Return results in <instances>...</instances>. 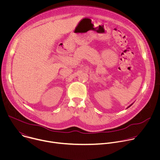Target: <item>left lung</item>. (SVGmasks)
<instances>
[{
  "label": "left lung",
  "mask_w": 160,
  "mask_h": 160,
  "mask_svg": "<svg viewBox=\"0 0 160 160\" xmlns=\"http://www.w3.org/2000/svg\"><path fill=\"white\" fill-rule=\"evenodd\" d=\"M132 104H131V105H130V106H128V108H129V107H130V106H132Z\"/></svg>",
  "instance_id": "left-lung-1"
}]
</instances>
